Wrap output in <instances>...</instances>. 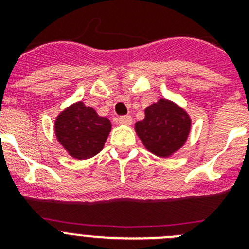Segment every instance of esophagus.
Returning <instances> with one entry per match:
<instances>
[{
  "label": "esophagus",
  "mask_w": 249,
  "mask_h": 249,
  "mask_svg": "<svg viewBox=\"0 0 249 249\" xmlns=\"http://www.w3.org/2000/svg\"><path fill=\"white\" fill-rule=\"evenodd\" d=\"M117 122L120 123V124H131L132 123V117L131 116H121V117H118Z\"/></svg>",
  "instance_id": "obj_1"
}]
</instances>
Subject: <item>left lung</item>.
<instances>
[{
  "label": "left lung",
  "mask_w": 249,
  "mask_h": 249,
  "mask_svg": "<svg viewBox=\"0 0 249 249\" xmlns=\"http://www.w3.org/2000/svg\"><path fill=\"white\" fill-rule=\"evenodd\" d=\"M192 120L184 108L160 98L144 109V118L135 123V131L147 151L160 158L173 156L184 146Z\"/></svg>",
  "instance_id": "obj_1"
}]
</instances>
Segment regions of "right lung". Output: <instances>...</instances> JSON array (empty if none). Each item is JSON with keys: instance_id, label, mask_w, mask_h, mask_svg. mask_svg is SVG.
Returning <instances> with one entry per match:
<instances>
[{"instance_id": "obj_1", "label": "right lung", "mask_w": 249, "mask_h": 249, "mask_svg": "<svg viewBox=\"0 0 249 249\" xmlns=\"http://www.w3.org/2000/svg\"><path fill=\"white\" fill-rule=\"evenodd\" d=\"M58 143L76 160H87L102 151L112 128L111 121L98 116L96 109L82 101L72 103L54 120Z\"/></svg>"}]
</instances>
